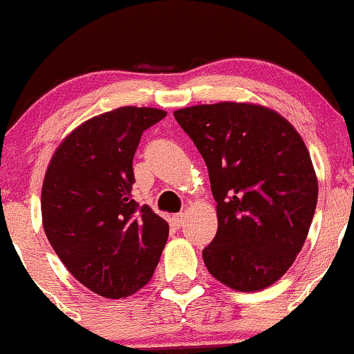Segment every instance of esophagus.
I'll use <instances>...</instances> for the list:
<instances>
[{"label":"esophagus","mask_w":354,"mask_h":354,"mask_svg":"<svg viewBox=\"0 0 354 354\" xmlns=\"http://www.w3.org/2000/svg\"><path fill=\"white\" fill-rule=\"evenodd\" d=\"M184 221H185V216L182 213H177L172 216V225L176 228H180L182 225H184Z\"/></svg>","instance_id":"esophagus-1"}]
</instances>
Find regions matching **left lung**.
Segmentation results:
<instances>
[{"instance_id":"obj_1","label":"left lung","mask_w":354,"mask_h":354,"mask_svg":"<svg viewBox=\"0 0 354 354\" xmlns=\"http://www.w3.org/2000/svg\"><path fill=\"white\" fill-rule=\"evenodd\" d=\"M209 172L218 232L207 271L239 291L278 281L304 247L317 206L315 170L300 134L278 112L220 102L174 112Z\"/></svg>"}]
</instances>
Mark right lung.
Returning <instances> with one entry per match:
<instances>
[{"instance_id":"add662e5","label":"right lung","mask_w":354,"mask_h":354,"mask_svg":"<svg viewBox=\"0 0 354 354\" xmlns=\"http://www.w3.org/2000/svg\"><path fill=\"white\" fill-rule=\"evenodd\" d=\"M165 111L119 107L64 138L42 184V225L68 271L105 298L136 293L151 279L169 223L131 196L141 134Z\"/></svg>"}]
</instances>
